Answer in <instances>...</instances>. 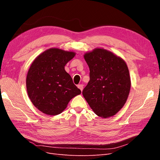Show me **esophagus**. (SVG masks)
I'll return each instance as SVG.
<instances>
[{
    "mask_svg": "<svg viewBox=\"0 0 160 160\" xmlns=\"http://www.w3.org/2000/svg\"><path fill=\"white\" fill-rule=\"evenodd\" d=\"M77 88H78L82 91H83V85H82V84H79V85H77Z\"/></svg>",
    "mask_w": 160,
    "mask_h": 160,
    "instance_id": "esophagus-1",
    "label": "esophagus"
}]
</instances>
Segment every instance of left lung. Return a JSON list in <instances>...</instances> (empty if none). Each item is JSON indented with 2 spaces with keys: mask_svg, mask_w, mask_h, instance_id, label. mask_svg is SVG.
I'll use <instances>...</instances> for the list:
<instances>
[{
  "mask_svg": "<svg viewBox=\"0 0 160 160\" xmlns=\"http://www.w3.org/2000/svg\"><path fill=\"white\" fill-rule=\"evenodd\" d=\"M83 57L90 71V80L82 93L84 98L97 115H115L124 106L131 88L126 62L103 48H95Z\"/></svg>",
  "mask_w": 160,
  "mask_h": 160,
  "instance_id": "8db88e82",
  "label": "left lung"
}]
</instances>
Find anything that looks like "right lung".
Wrapping results in <instances>:
<instances>
[{
    "label": "right lung",
    "mask_w": 160,
    "mask_h": 160,
    "mask_svg": "<svg viewBox=\"0 0 160 160\" xmlns=\"http://www.w3.org/2000/svg\"><path fill=\"white\" fill-rule=\"evenodd\" d=\"M75 55L72 51L51 48L32 61L27 75V91L32 103L42 113L59 115L72 98L81 94L65 70Z\"/></svg>",
    "instance_id": "1"
}]
</instances>
